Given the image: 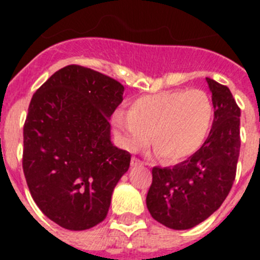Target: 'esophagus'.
Instances as JSON below:
<instances>
[{
	"label": "esophagus",
	"mask_w": 260,
	"mask_h": 260,
	"mask_svg": "<svg viewBox=\"0 0 260 260\" xmlns=\"http://www.w3.org/2000/svg\"><path fill=\"white\" fill-rule=\"evenodd\" d=\"M142 167V165H144V161H142V160H139V158L137 157H133L132 158V167Z\"/></svg>",
	"instance_id": "1"
}]
</instances>
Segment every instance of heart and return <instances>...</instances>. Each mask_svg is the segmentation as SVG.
Masks as SVG:
<instances>
[{"label":"heart","mask_w":260,"mask_h":260,"mask_svg":"<svg viewBox=\"0 0 260 260\" xmlns=\"http://www.w3.org/2000/svg\"><path fill=\"white\" fill-rule=\"evenodd\" d=\"M213 122V104L202 89H172L137 98L128 113L116 112L114 127L135 151L150 142L168 161L185 160L201 148Z\"/></svg>","instance_id":"obj_1"}]
</instances>
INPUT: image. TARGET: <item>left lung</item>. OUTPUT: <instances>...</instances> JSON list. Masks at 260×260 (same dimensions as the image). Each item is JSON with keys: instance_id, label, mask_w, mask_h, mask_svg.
<instances>
[{"instance_id": "8db88e82", "label": "left lung", "mask_w": 260, "mask_h": 260, "mask_svg": "<svg viewBox=\"0 0 260 260\" xmlns=\"http://www.w3.org/2000/svg\"><path fill=\"white\" fill-rule=\"evenodd\" d=\"M206 80L213 104L208 138L185 161L153 168L146 199L153 219L176 231L192 228L219 210L236 178L241 109L228 87L211 78Z\"/></svg>"}]
</instances>
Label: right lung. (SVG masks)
<instances>
[{"label": "right lung", "mask_w": 260, "mask_h": 260, "mask_svg": "<svg viewBox=\"0 0 260 260\" xmlns=\"http://www.w3.org/2000/svg\"><path fill=\"white\" fill-rule=\"evenodd\" d=\"M123 86L78 65L56 71L34 93L23 128V172L48 219L86 231L107 217L130 153L110 141Z\"/></svg>", "instance_id": "right-lung-1"}]
</instances>
